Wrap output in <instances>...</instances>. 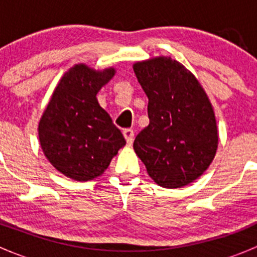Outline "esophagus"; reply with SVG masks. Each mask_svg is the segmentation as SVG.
I'll return each instance as SVG.
<instances>
[{
  "instance_id": "34e87169",
  "label": "esophagus",
  "mask_w": 257,
  "mask_h": 257,
  "mask_svg": "<svg viewBox=\"0 0 257 257\" xmlns=\"http://www.w3.org/2000/svg\"><path fill=\"white\" fill-rule=\"evenodd\" d=\"M123 136H124V138H125L126 143H128V144L133 143L134 132L132 131V129H125V131H123Z\"/></svg>"
}]
</instances>
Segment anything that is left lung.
<instances>
[{
    "instance_id": "left-lung-1",
    "label": "left lung",
    "mask_w": 257,
    "mask_h": 257,
    "mask_svg": "<svg viewBox=\"0 0 257 257\" xmlns=\"http://www.w3.org/2000/svg\"><path fill=\"white\" fill-rule=\"evenodd\" d=\"M133 69L149 99V125L137 136L134 152L158 185L183 188L216 154L219 132L211 102L198 78L170 57L136 62Z\"/></svg>"
}]
</instances>
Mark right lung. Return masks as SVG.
<instances>
[{"label":"right lung","instance_id":"obj_1","mask_svg":"<svg viewBox=\"0 0 257 257\" xmlns=\"http://www.w3.org/2000/svg\"><path fill=\"white\" fill-rule=\"evenodd\" d=\"M115 74L74 64L59 79L38 123L40 144L48 162L77 181L99 177L125 139L99 105L97 93Z\"/></svg>","mask_w":257,"mask_h":257}]
</instances>
